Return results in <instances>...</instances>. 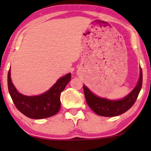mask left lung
Instances as JSON below:
<instances>
[{
  "instance_id": "1",
  "label": "left lung",
  "mask_w": 151,
  "mask_h": 151,
  "mask_svg": "<svg viewBox=\"0 0 151 151\" xmlns=\"http://www.w3.org/2000/svg\"><path fill=\"white\" fill-rule=\"evenodd\" d=\"M142 86V70L140 68L139 81L135 88L122 100L112 101L95 96L83 86L86 103L96 114L104 117H114L125 113L135 104Z\"/></svg>"
}]
</instances>
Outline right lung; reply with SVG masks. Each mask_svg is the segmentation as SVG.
I'll return each instance as SVG.
<instances>
[{
	"label": "right lung",
	"instance_id": "right-lung-1",
	"mask_svg": "<svg viewBox=\"0 0 151 151\" xmlns=\"http://www.w3.org/2000/svg\"><path fill=\"white\" fill-rule=\"evenodd\" d=\"M71 74L68 73L60 78L56 83L45 93L37 96H26L17 91L10 77L7 75V85L9 94L15 106L25 116L32 119H43L53 116L60 109V94L69 83Z\"/></svg>",
	"mask_w": 151,
	"mask_h": 151
}]
</instances>
